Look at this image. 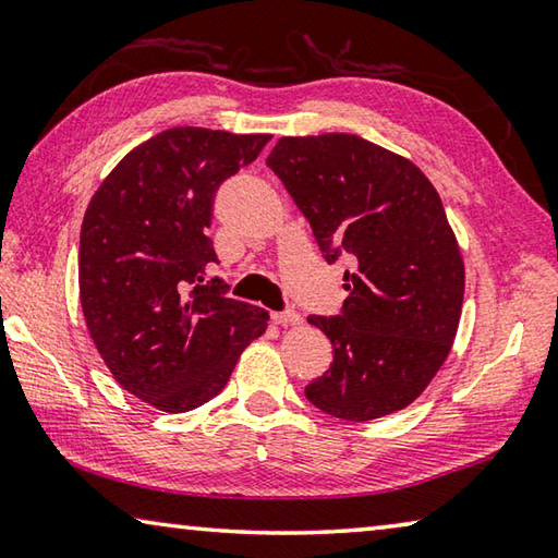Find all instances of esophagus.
<instances>
[{
    "instance_id": "esophagus-1",
    "label": "esophagus",
    "mask_w": 558,
    "mask_h": 558,
    "mask_svg": "<svg viewBox=\"0 0 558 558\" xmlns=\"http://www.w3.org/2000/svg\"><path fill=\"white\" fill-rule=\"evenodd\" d=\"M272 317V323L276 325H300L302 323V317L295 313V310H282V313H272L270 315Z\"/></svg>"
}]
</instances>
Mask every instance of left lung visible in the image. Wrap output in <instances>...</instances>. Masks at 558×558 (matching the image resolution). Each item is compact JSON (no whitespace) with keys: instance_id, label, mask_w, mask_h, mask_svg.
I'll use <instances>...</instances> for the list:
<instances>
[{"instance_id":"8db88e82","label":"left lung","mask_w":558,"mask_h":558,"mask_svg":"<svg viewBox=\"0 0 558 558\" xmlns=\"http://www.w3.org/2000/svg\"><path fill=\"white\" fill-rule=\"evenodd\" d=\"M268 167L325 260L344 253L354 266L342 313L307 317L335 349L329 369L305 386L307 401L359 423L405 409L448 359L465 292L436 186L411 159L347 132L280 137Z\"/></svg>"}]
</instances>
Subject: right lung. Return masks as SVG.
Here are the masks:
<instances>
[{"label":"right lung","instance_id":"right-lung-1","mask_svg":"<svg viewBox=\"0 0 558 558\" xmlns=\"http://www.w3.org/2000/svg\"><path fill=\"white\" fill-rule=\"evenodd\" d=\"M270 135L169 128L102 179L83 216L81 307L93 344L122 389L184 413L219 393L268 327V313L226 298L204 270L214 194Z\"/></svg>","mask_w":558,"mask_h":558}]
</instances>
